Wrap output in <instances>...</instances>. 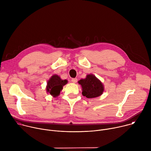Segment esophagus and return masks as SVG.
Instances as JSON below:
<instances>
[{
  "label": "esophagus",
  "mask_w": 151,
  "mask_h": 151,
  "mask_svg": "<svg viewBox=\"0 0 151 151\" xmlns=\"http://www.w3.org/2000/svg\"><path fill=\"white\" fill-rule=\"evenodd\" d=\"M77 81H78V79L77 78H73V79H72V82L73 83H76Z\"/></svg>",
  "instance_id": "34e87169"
}]
</instances>
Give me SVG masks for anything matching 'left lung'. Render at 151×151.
<instances>
[{"instance_id": "obj_1", "label": "left lung", "mask_w": 151, "mask_h": 151, "mask_svg": "<svg viewBox=\"0 0 151 151\" xmlns=\"http://www.w3.org/2000/svg\"><path fill=\"white\" fill-rule=\"evenodd\" d=\"M78 83L82 86V95L88 99L99 97L104 91L102 83L93 75H88L85 79H81Z\"/></svg>"}]
</instances>
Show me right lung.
I'll list each match as a JSON object with an SVG mask.
<instances>
[{"mask_svg":"<svg viewBox=\"0 0 151 151\" xmlns=\"http://www.w3.org/2000/svg\"><path fill=\"white\" fill-rule=\"evenodd\" d=\"M68 83L67 80H62L58 75H53L48 81L47 91L54 97L58 96L63 86Z\"/></svg>","mask_w":151,"mask_h":151,"instance_id":"add662e5","label":"right lung"}]
</instances>
